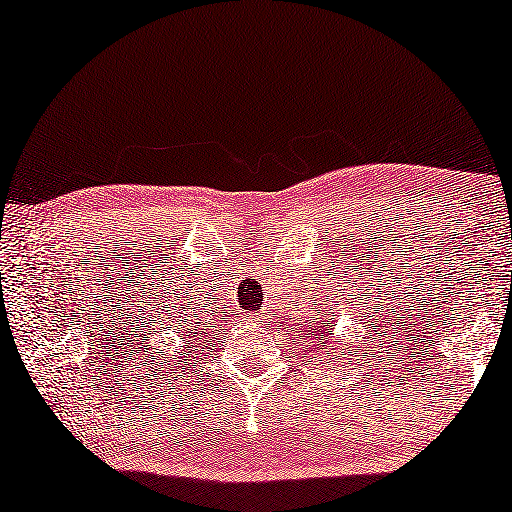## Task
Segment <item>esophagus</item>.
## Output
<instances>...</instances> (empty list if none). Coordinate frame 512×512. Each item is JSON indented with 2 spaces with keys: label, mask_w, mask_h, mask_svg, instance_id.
I'll list each match as a JSON object with an SVG mask.
<instances>
[{
  "label": "esophagus",
  "mask_w": 512,
  "mask_h": 512,
  "mask_svg": "<svg viewBox=\"0 0 512 512\" xmlns=\"http://www.w3.org/2000/svg\"><path fill=\"white\" fill-rule=\"evenodd\" d=\"M249 322H251V325H254V327L261 329V327L265 325V316H261V313H254V316H249Z\"/></svg>",
  "instance_id": "1"
}]
</instances>
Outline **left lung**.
Instances as JSON below:
<instances>
[{
  "instance_id": "8db88e82",
  "label": "left lung",
  "mask_w": 512,
  "mask_h": 512,
  "mask_svg": "<svg viewBox=\"0 0 512 512\" xmlns=\"http://www.w3.org/2000/svg\"><path fill=\"white\" fill-rule=\"evenodd\" d=\"M332 327H334L332 320H320V327H316L311 332V343L316 345L318 352L327 355L329 359H334L336 356L333 355V352L341 348V345H337V348L334 349L333 345L336 344V341H329V329H332Z\"/></svg>"
}]
</instances>
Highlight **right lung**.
<instances>
[{"label": "right lung", "instance_id": "obj_1", "mask_svg": "<svg viewBox=\"0 0 512 512\" xmlns=\"http://www.w3.org/2000/svg\"><path fill=\"white\" fill-rule=\"evenodd\" d=\"M190 334H192V332H190Z\"/></svg>", "mask_w": 512, "mask_h": 512}]
</instances>
